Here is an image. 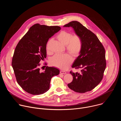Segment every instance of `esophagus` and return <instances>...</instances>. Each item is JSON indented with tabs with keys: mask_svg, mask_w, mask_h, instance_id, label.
<instances>
[{
	"mask_svg": "<svg viewBox=\"0 0 121 121\" xmlns=\"http://www.w3.org/2000/svg\"><path fill=\"white\" fill-rule=\"evenodd\" d=\"M60 73L61 74H65L66 73L65 71H63V70H61V71H60Z\"/></svg>",
	"mask_w": 121,
	"mask_h": 121,
	"instance_id": "34e87169",
	"label": "esophagus"
}]
</instances>
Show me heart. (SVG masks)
Here are the masks:
<instances>
[{"label": "heart", "instance_id": "obj_1", "mask_svg": "<svg viewBox=\"0 0 121 121\" xmlns=\"http://www.w3.org/2000/svg\"><path fill=\"white\" fill-rule=\"evenodd\" d=\"M57 39L64 45H66L67 51L73 56L78 57L80 54L83 47V42L80 36L78 34L72 35L70 32L62 30L57 36ZM51 40H50L47 44L46 48ZM73 61L71 56L68 54H56L52 57L51 64L62 69L67 68Z\"/></svg>", "mask_w": 121, "mask_h": 121}]
</instances>
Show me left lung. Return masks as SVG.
<instances>
[{
	"label": "left lung",
	"instance_id": "8db88e82",
	"mask_svg": "<svg viewBox=\"0 0 121 121\" xmlns=\"http://www.w3.org/2000/svg\"><path fill=\"white\" fill-rule=\"evenodd\" d=\"M64 27H71L83 42L80 55L72 67L81 68L79 73L71 71L72 81L68 87L76 92L85 93L94 89L103 78L106 66L105 50L95 34L80 22L72 21Z\"/></svg>",
	"mask_w": 121,
	"mask_h": 121
}]
</instances>
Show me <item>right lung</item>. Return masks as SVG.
<instances>
[{"instance_id":"add662e5","label":"right lung","mask_w":121,"mask_h":121,"mask_svg":"<svg viewBox=\"0 0 121 121\" xmlns=\"http://www.w3.org/2000/svg\"><path fill=\"white\" fill-rule=\"evenodd\" d=\"M58 26L37 23L32 26L17 45L12 60L16 80L22 89L32 95L42 94L50 88L51 78L59 74L58 69L47 66L41 72L40 62L46 57V44L60 30Z\"/></svg>"}]
</instances>
